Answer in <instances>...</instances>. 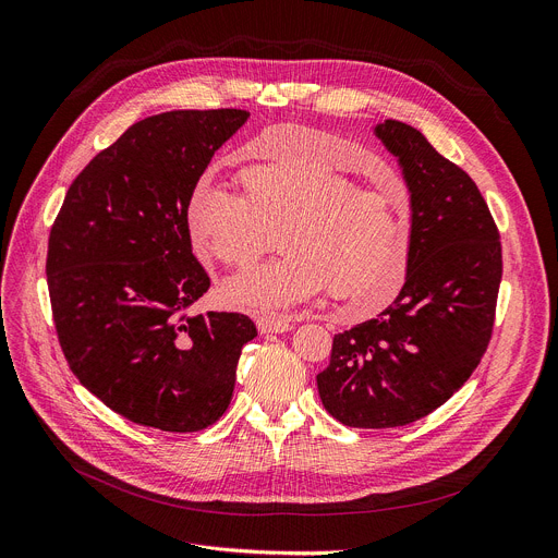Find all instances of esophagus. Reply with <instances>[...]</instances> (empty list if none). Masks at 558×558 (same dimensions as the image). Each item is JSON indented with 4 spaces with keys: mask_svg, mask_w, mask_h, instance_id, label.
Wrapping results in <instances>:
<instances>
[{
    "mask_svg": "<svg viewBox=\"0 0 558 558\" xmlns=\"http://www.w3.org/2000/svg\"><path fill=\"white\" fill-rule=\"evenodd\" d=\"M256 325L260 333H284L293 327L289 318H258Z\"/></svg>",
    "mask_w": 558,
    "mask_h": 558,
    "instance_id": "1",
    "label": "esophagus"
}]
</instances>
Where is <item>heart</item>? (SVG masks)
I'll return each instance as SVG.
<instances>
[{"mask_svg": "<svg viewBox=\"0 0 558 558\" xmlns=\"http://www.w3.org/2000/svg\"><path fill=\"white\" fill-rule=\"evenodd\" d=\"M258 144L276 158L242 175L243 195L199 182L186 229L202 260L244 267L274 246L284 256L227 280L238 307L276 314L320 291L351 314L372 316L400 293L410 271V209L398 193L359 186L333 158L347 140L298 126H271Z\"/></svg>", "mask_w": 558, "mask_h": 558, "instance_id": "obj_1", "label": "heart"}]
</instances>
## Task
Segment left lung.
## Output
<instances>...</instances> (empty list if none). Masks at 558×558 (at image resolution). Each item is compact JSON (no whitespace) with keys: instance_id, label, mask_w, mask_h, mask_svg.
I'll use <instances>...</instances> for the list:
<instances>
[{"instance_id":"1","label":"left lung","mask_w":558,"mask_h":558,"mask_svg":"<svg viewBox=\"0 0 558 558\" xmlns=\"http://www.w3.org/2000/svg\"><path fill=\"white\" fill-rule=\"evenodd\" d=\"M376 135L412 193L410 271L383 314L333 336L316 376L325 410L361 429L425 418L468 383L492 338L502 276L498 227L476 182L410 124L385 120Z\"/></svg>"}]
</instances>
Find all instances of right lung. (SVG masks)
Masks as SVG:
<instances>
[{"instance_id": "right-lung-1", "label": "right lung", "mask_w": 558, "mask_h": 558, "mask_svg": "<svg viewBox=\"0 0 558 558\" xmlns=\"http://www.w3.org/2000/svg\"><path fill=\"white\" fill-rule=\"evenodd\" d=\"M240 109L169 111L129 126L84 167L50 227L46 282L71 372L109 410L162 432L227 412L244 314L189 307L211 280L191 251L186 205Z\"/></svg>"}]
</instances>
